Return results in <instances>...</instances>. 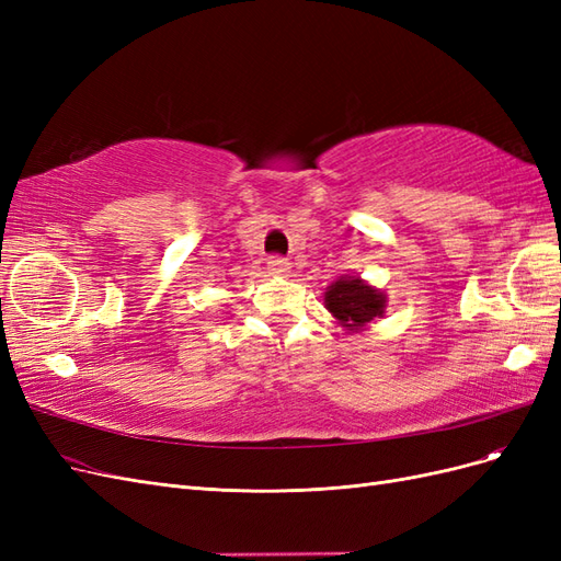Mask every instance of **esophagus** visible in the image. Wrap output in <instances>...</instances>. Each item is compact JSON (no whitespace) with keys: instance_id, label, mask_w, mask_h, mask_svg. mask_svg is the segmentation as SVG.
Listing matches in <instances>:
<instances>
[{"instance_id":"obj_1","label":"esophagus","mask_w":561,"mask_h":561,"mask_svg":"<svg viewBox=\"0 0 561 561\" xmlns=\"http://www.w3.org/2000/svg\"><path fill=\"white\" fill-rule=\"evenodd\" d=\"M266 266H268V274L271 276H287L290 274V262L287 260H283V257H271L268 262H266Z\"/></svg>"}]
</instances>
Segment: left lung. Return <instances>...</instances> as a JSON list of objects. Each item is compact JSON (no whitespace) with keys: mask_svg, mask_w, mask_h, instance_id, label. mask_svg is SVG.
I'll return each instance as SVG.
<instances>
[{"mask_svg":"<svg viewBox=\"0 0 561 561\" xmlns=\"http://www.w3.org/2000/svg\"><path fill=\"white\" fill-rule=\"evenodd\" d=\"M388 295L360 276L336 278L325 290V309L348 334L365 332L371 322L383 318Z\"/></svg>","mask_w":561,"mask_h":561,"instance_id":"obj_1","label":"left lung"}]
</instances>
